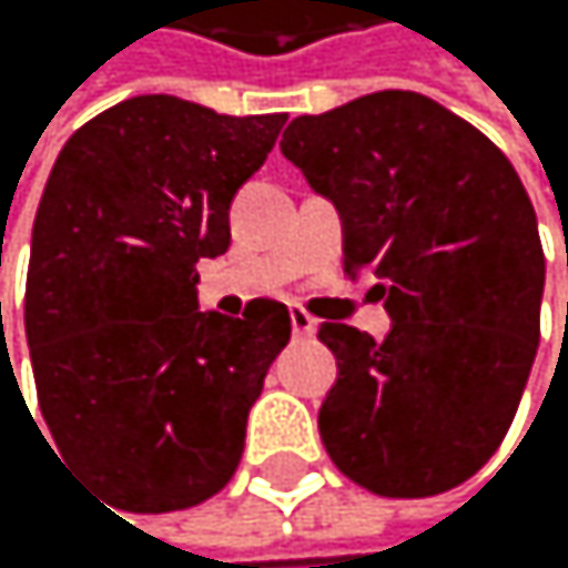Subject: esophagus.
Listing matches in <instances>:
<instances>
[{
    "instance_id": "esophagus-1",
    "label": "esophagus",
    "mask_w": 568,
    "mask_h": 568,
    "mask_svg": "<svg viewBox=\"0 0 568 568\" xmlns=\"http://www.w3.org/2000/svg\"><path fill=\"white\" fill-rule=\"evenodd\" d=\"M290 320H293V334H296V337H313V334H316V320H313L306 310H293Z\"/></svg>"
}]
</instances>
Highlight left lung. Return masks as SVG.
I'll return each mask as SVG.
<instances>
[{"label": "left lung", "instance_id": "1", "mask_svg": "<svg viewBox=\"0 0 568 568\" xmlns=\"http://www.w3.org/2000/svg\"><path fill=\"white\" fill-rule=\"evenodd\" d=\"M282 156L344 221V272L371 275L385 341L320 326L337 385L320 439L382 497H433L505 439L538 351L545 255L535 207L484 132L416 91H375L300 115Z\"/></svg>", "mask_w": 568, "mask_h": 568}]
</instances>
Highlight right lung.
Wrapping results in <instances>:
<instances>
[{"label": "right lung", "mask_w": 568, "mask_h": 568, "mask_svg": "<svg viewBox=\"0 0 568 568\" xmlns=\"http://www.w3.org/2000/svg\"><path fill=\"white\" fill-rule=\"evenodd\" d=\"M286 115H217L139 94L81 125L33 221L27 344L57 449L135 515L183 511L237 470L248 408L293 320L197 310V262L231 245L227 207Z\"/></svg>", "instance_id": "right-lung-1"}]
</instances>
